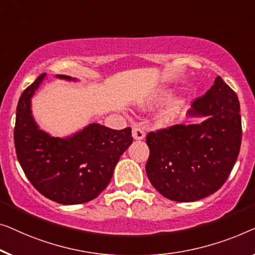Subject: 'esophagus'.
Wrapping results in <instances>:
<instances>
[{
	"label": "esophagus",
	"mask_w": 255,
	"mask_h": 255,
	"mask_svg": "<svg viewBox=\"0 0 255 255\" xmlns=\"http://www.w3.org/2000/svg\"><path fill=\"white\" fill-rule=\"evenodd\" d=\"M132 137L135 139H143L145 137V132L141 127H138L137 125L132 126Z\"/></svg>",
	"instance_id": "34e87169"
}]
</instances>
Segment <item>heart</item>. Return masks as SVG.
Wrapping results in <instances>:
<instances>
[{
	"instance_id": "heart-1",
	"label": "heart",
	"mask_w": 255,
	"mask_h": 255,
	"mask_svg": "<svg viewBox=\"0 0 255 255\" xmlns=\"http://www.w3.org/2000/svg\"><path fill=\"white\" fill-rule=\"evenodd\" d=\"M157 99H162V96H159ZM184 103H185L184 97L181 96L173 97V98L167 103V105L165 106V109L162 111V113H160V120L164 121V123L171 121L179 113V111L181 110Z\"/></svg>"
}]
</instances>
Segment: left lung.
<instances>
[{
	"instance_id": "left-lung-1",
	"label": "left lung",
	"mask_w": 255,
	"mask_h": 255,
	"mask_svg": "<svg viewBox=\"0 0 255 255\" xmlns=\"http://www.w3.org/2000/svg\"><path fill=\"white\" fill-rule=\"evenodd\" d=\"M239 112L236 92L217 76L188 111V117L204 121L150 131L145 138L150 149L145 171L153 187L177 202H193L218 191L239 155Z\"/></svg>"
}]
</instances>
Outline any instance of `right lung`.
Returning a JSON list of instances; mask_svg holds the SVG:
<instances>
[{
	"label": "right lung",
	"mask_w": 255,
	"mask_h": 255,
	"mask_svg": "<svg viewBox=\"0 0 255 255\" xmlns=\"http://www.w3.org/2000/svg\"><path fill=\"white\" fill-rule=\"evenodd\" d=\"M45 76L25 89L17 105V158L33 187L47 199L62 204L89 202L110 184L114 167L132 142L131 128L114 130L90 124L68 137L41 130L32 117L31 99ZM56 77L76 81L66 75Z\"/></svg>",
	"instance_id": "obj_1"
}]
</instances>
